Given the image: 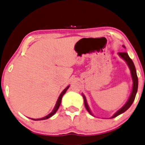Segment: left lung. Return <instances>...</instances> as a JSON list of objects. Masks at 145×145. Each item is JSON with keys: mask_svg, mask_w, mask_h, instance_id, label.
<instances>
[{"mask_svg": "<svg viewBox=\"0 0 145 145\" xmlns=\"http://www.w3.org/2000/svg\"><path fill=\"white\" fill-rule=\"evenodd\" d=\"M123 47H125V46H123ZM118 54L120 55V56H121L122 58L127 62V64H128V65H129V67L130 70H131L132 79H133V89H132L131 94L129 97V101H127V103L125 105L122 106L120 110L118 111L116 113V114L111 118H114L116 117V116H118L120 115V114H122V113H124L125 111H127V109H128L131 106L132 103H133V101H134L135 98H136V93H137V91H138V76H137V74H136V67H135V65H134V64H133V61H132V60L129 58L128 54L126 53V52H120ZM83 96V98H84V104H85L86 109H87V110L88 111V112L92 115V114L91 113L89 109V106L87 104V101H86L85 97L84 96Z\"/></svg>", "mask_w": 145, "mask_h": 145, "instance_id": "1", "label": "left lung"}]
</instances>
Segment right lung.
<instances>
[{
	"label": "right lung",
	"mask_w": 145,
	"mask_h": 145,
	"mask_svg": "<svg viewBox=\"0 0 145 145\" xmlns=\"http://www.w3.org/2000/svg\"><path fill=\"white\" fill-rule=\"evenodd\" d=\"M69 86H67V87L66 88H65V89L63 91V92H62V93H60V95L59 98H58V101H57V103H56V106H55L54 109L53 111H52V112L51 113V114H49L48 116H45V117L42 118L36 119V120H45V119H47V118H49L52 117V116H53L54 114L56 112L57 110H58V108H59V106H60V103H61V100H62V98H63V95L65 94V92H66V91L68 89V88H69ZM32 120H35V119H32Z\"/></svg>",
	"instance_id": "right-lung-1"
}]
</instances>
